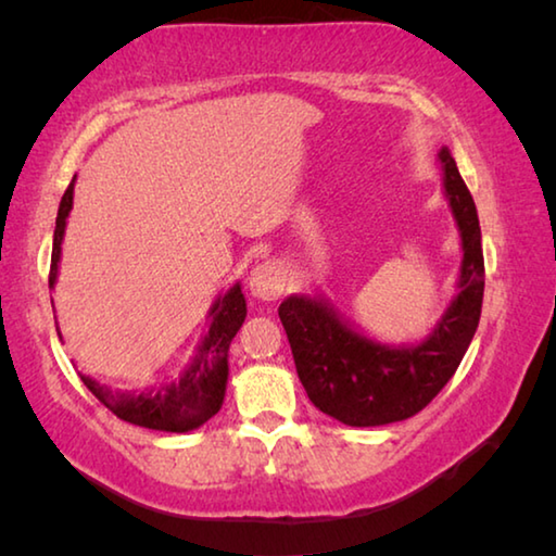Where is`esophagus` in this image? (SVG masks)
<instances>
[{"instance_id": "esophagus-1", "label": "esophagus", "mask_w": 556, "mask_h": 556, "mask_svg": "<svg viewBox=\"0 0 556 556\" xmlns=\"http://www.w3.org/2000/svg\"><path fill=\"white\" fill-rule=\"evenodd\" d=\"M287 289V271L275 260H267L250 271V291L260 301H275Z\"/></svg>"}]
</instances>
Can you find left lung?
Returning a JSON list of instances; mask_svg holds the SVG:
<instances>
[{
    "label": "left lung",
    "mask_w": 556,
    "mask_h": 556,
    "mask_svg": "<svg viewBox=\"0 0 556 556\" xmlns=\"http://www.w3.org/2000/svg\"><path fill=\"white\" fill-rule=\"evenodd\" d=\"M441 186L460 240L456 296L417 343H382L361 331L324 294H291L279 304L291 355L318 409L348 427L409 419L454 378L481 321L485 267L476 203L448 149L439 152Z\"/></svg>",
    "instance_id": "8db88e82"
}]
</instances>
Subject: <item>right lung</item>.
<instances>
[{
    "label": "right lung",
    "mask_w": 556,
    "mask_h": 556,
    "mask_svg": "<svg viewBox=\"0 0 556 556\" xmlns=\"http://www.w3.org/2000/svg\"><path fill=\"white\" fill-rule=\"evenodd\" d=\"M73 186L65 188L59 218H55L53 230V252H51V275L49 287H55L59 279V262H61V244L68 225V215L73 211ZM248 316V301H244L240 281L215 296L208 308V326L201 336V343L195 348L193 361L186 365L178 380L164 382L159 388H149L144 392H122L110 390L108 384H100L90 375H80L86 388L105 404V407L117 414L119 419L129 425L156 429V431H174V434H186L203 427L205 421L218 414L225 400V388H228V351L235 333ZM61 338V331H59Z\"/></svg>",
    "instance_id": "1"
}]
</instances>
